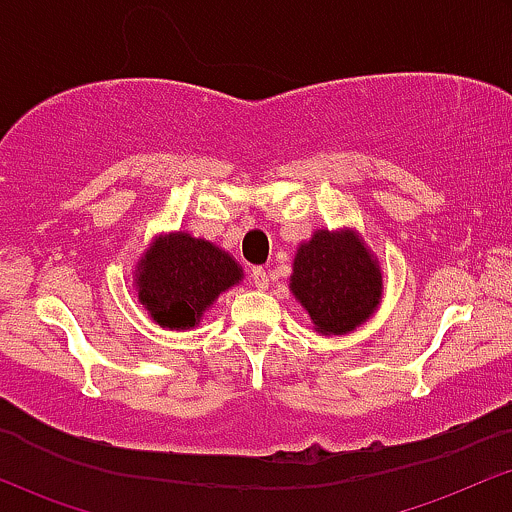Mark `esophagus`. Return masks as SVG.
Listing matches in <instances>:
<instances>
[{
  "mask_svg": "<svg viewBox=\"0 0 512 512\" xmlns=\"http://www.w3.org/2000/svg\"><path fill=\"white\" fill-rule=\"evenodd\" d=\"M251 280H254V287H258V290H266V287L270 285V278L268 273L263 268H254L251 270Z\"/></svg>",
  "mask_w": 512,
  "mask_h": 512,
  "instance_id": "34e87169",
  "label": "esophagus"
}]
</instances>
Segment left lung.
Returning a JSON list of instances; mask_svg holds the SVG:
<instances>
[{"instance_id":"1","label":"left lung","mask_w":512,"mask_h":512,"mask_svg":"<svg viewBox=\"0 0 512 512\" xmlns=\"http://www.w3.org/2000/svg\"><path fill=\"white\" fill-rule=\"evenodd\" d=\"M294 297L318 333H347L366 321L381 299V270L357 234L316 232L294 258Z\"/></svg>"}]
</instances>
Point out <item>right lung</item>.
Segmentation results:
<instances>
[{
  "label": "right lung",
  "instance_id": "right-lung-1",
  "mask_svg": "<svg viewBox=\"0 0 512 512\" xmlns=\"http://www.w3.org/2000/svg\"><path fill=\"white\" fill-rule=\"evenodd\" d=\"M138 299L165 328H191L201 314L242 280L230 254L189 234L160 237L138 263Z\"/></svg>",
  "mask_w": 512,
  "mask_h": 512
}]
</instances>
